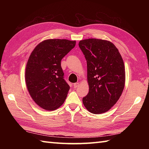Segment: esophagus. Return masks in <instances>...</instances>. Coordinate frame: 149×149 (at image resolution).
Returning a JSON list of instances; mask_svg holds the SVG:
<instances>
[{
	"label": "esophagus",
	"instance_id": "34e87169",
	"mask_svg": "<svg viewBox=\"0 0 149 149\" xmlns=\"http://www.w3.org/2000/svg\"><path fill=\"white\" fill-rule=\"evenodd\" d=\"M79 86V83H75L74 84V88H77Z\"/></svg>",
	"mask_w": 149,
	"mask_h": 149
}]
</instances>
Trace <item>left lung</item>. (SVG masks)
<instances>
[{"label":"left lung","mask_w":149,"mask_h":149,"mask_svg":"<svg viewBox=\"0 0 149 149\" xmlns=\"http://www.w3.org/2000/svg\"><path fill=\"white\" fill-rule=\"evenodd\" d=\"M87 62L89 92L83 98L91 113L107 112L121 96L125 86V66L113 43L107 40L89 38L79 43Z\"/></svg>","instance_id":"8db88e82"}]
</instances>
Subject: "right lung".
<instances>
[{
	"mask_svg": "<svg viewBox=\"0 0 149 149\" xmlns=\"http://www.w3.org/2000/svg\"><path fill=\"white\" fill-rule=\"evenodd\" d=\"M75 41L49 39L31 52L26 68V83L31 97L42 108L52 111L65 102L69 85L64 79L61 61L75 45Z\"/></svg>",
	"mask_w": 149,
	"mask_h": 149,
	"instance_id": "obj_1",
	"label": "right lung"
}]
</instances>
